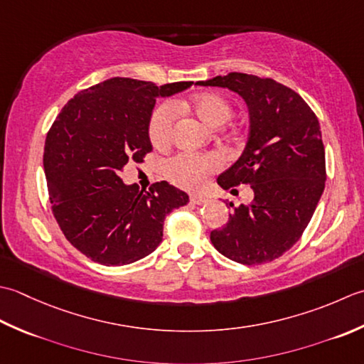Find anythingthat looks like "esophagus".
Listing matches in <instances>:
<instances>
[{"label": "esophagus", "mask_w": 364, "mask_h": 364, "mask_svg": "<svg viewBox=\"0 0 364 364\" xmlns=\"http://www.w3.org/2000/svg\"><path fill=\"white\" fill-rule=\"evenodd\" d=\"M190 201H191V204L201 205V204H205V203H207V198L203 196V195H191V196H190Z\"/></svg>", "instance_id": "34e87169"}]
</instances>
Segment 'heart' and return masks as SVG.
Wrapping results in <instances>:
<instances>
[{
  "label": "heart",
  "instance_id": "heart-1",
  "mask_svg": "<svg viewBox=\"0 0 364 364\" xmlns=\"http://www.w3.org/2000/svg\"><path fill=\"white\" fill-rule=\"evenodd\" d=\"M191 107L201 119L210 127L223 125L231 116L229 103L217 94H201L191 100ZM176 119V105L171 102L161 103L154 109L149 121V138L154 146H163L171 136ZM223 165L218 154L199 155L195 152H182L166 161L165 174L185 188H198L207 181L209 174Z\"/></svg>",
  "mask_w": 364,
  "mask_h": 364
}]
</instances>
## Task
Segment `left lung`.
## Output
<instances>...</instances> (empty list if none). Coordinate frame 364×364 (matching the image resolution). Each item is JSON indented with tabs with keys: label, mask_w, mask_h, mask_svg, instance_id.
<instances>
[{
	"label": "left lung",
	"mask_w": 364,
	"mask_h": 364,
	"mask_svg": "<svg viewBox=\"0 0 364 364\" xmlns=\"http://www.w3.org/2000/svg\"><path fill=\"white\" fill-rule=\"evenodd\" d=\"M196 85L240 95L250 116L247 144L217 182L225 190L248 183L255 199L235 207L210 240L231 261L270 262L300 239L323 193L321 125L299 94L272 78L232 72Z\"/></svg>",
	"instance_id": "left-lung-1"
}]
</instances>
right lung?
<instances>
[{
	"mask_svg": "<svg viewBox=\"0 0 364 364\" xmlns=\"http://www.w3.org/2000/svg\"><path fill=\"white\" fill-rule=\"evenodd\" d=\"M191 85L109 78L73 95L51 125L43 151L50 203L64 235L91 261L127 265L151 255L166 215L188 203L166 181L144 191L121 173L152 151L155 100Z\"/></svg>",
	"mask_w": 364,
	"mask_h": 364,
	"instance_id": "1",
	"label": "right lung"
}]
</instances>
